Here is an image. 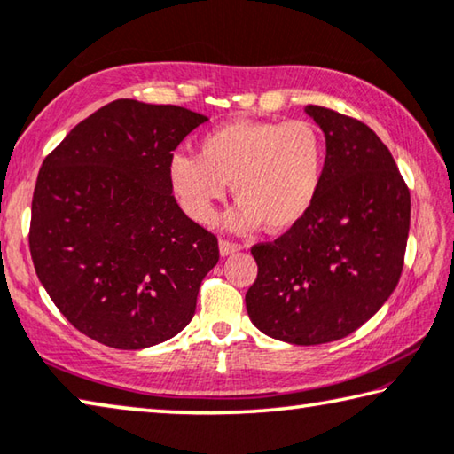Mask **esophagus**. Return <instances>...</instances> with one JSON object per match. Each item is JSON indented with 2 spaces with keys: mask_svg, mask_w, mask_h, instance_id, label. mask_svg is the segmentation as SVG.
I'll list each match as a JSON object with an SVG mask.
<instances>
[{
  "mask_svg": "<svg viewBox=\"0 0 454 454\" xmlns=\"http://www.w3.org/2000/svg\"><path fill=\"white\" fill-rule=\"evenodd\" d=\"M218 247H220V254L222 256H230V254H234V253H239V250H242L240 244L230 242V240H220Z\"/></svg>",
  "mask_w": 454,
  "mask_h": 454,
  "instance_id": "obj_1",
  "label": "esophagus"
}]
</instances>
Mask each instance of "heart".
<instances>
[{
  "label": "heart",
  "instance_id": "heart-1",
  "mask_svg": "<svg viewBox=\"0 0 454 454\" xmlns=\"http://www.w3.org/2000/svg\"><path fill=\"white\" fill-rule=\"evenodd\" d=\"M325 139L311 121H230L200 139V151H177L168 177L179 204L193 220L210 224L226 184L239 200L226 215L234 232L264 224L286 232L303 222L325 177Z\"/></svg>",
  "mask_w": 454,
  "mask_h": 454
}]
</instances>
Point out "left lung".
<instances>
[{"label": "left lung", "mask_w": 454, "mask_h": 454, "mask_svg": "<svg viewBox=\"0 0 454 454\" xmlns=\"http://www.w3.org/2000/svg\"><path fill=\"white\" fill-rule=\"evenodd\" d=\"M325 135V177L307 218L256 244L250 321L272 340L329 343L354 333L398 285L410 192L390 151L362 121L305 106Z\"/></svg>", "instance_id": "left-lung-1"}]
</instances>
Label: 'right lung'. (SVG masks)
<instances>
[{
  "mask_svg": "<svg viewBox=\"0 0 454 454\" xmlns=\"http://www.w3.org/2000/svg\"><path fill=\"white\" fill-rule=\"evenodd\" d=\"M207 117L119 98L64 137L38 174L30 253L54 305L117 349L177 335L196 313L218 239L171 196L168 161Z\"/></svg>",
  "mask_w": 454,
  "mask_h": 454,
  "instance_id": "obj_1",
  "label": "right lung"
}]
</instances>
